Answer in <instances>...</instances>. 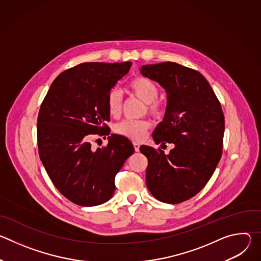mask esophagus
I'll use <instances>...</instances> for the list:
<instances>
[{
  "label": "esophagus",
  "mask_w": 261,
  "mask_h": 261,
  "mask_svg": "<svg viewBox=\"0 0 261 261\" xmlns=\"http://www.w3.org/2000/svg\"><path fill=\"white\" fill-rule=\"evenodd\" d=\"M133 145H134V150H135V152H138V151H139V147H140L139 143H138V142H133Z\"/></svg>",
  "instance_id": "34e87169"
}]
</instances>
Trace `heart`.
Masks as SVG:
<instances>
[{"label":"heart","mask_w":261,"mask_h":261,"mask_svg":"<svg viewBox=\"0 0 261 261\" xmlns=\"http://www.w3.org/2000/svg\"><path fill=\"white\" fill-rule=\"evenodd\" d=\"M128 87L132 94L147 104V109L152 115L158 116L161 114L160 105L156 102L159 95V89L154 82L145 77H136L129 83ZM106 103L109 115L114 118H118L122 111V95L118 89L111 90L108 93ZM150 127L151 124L147 121L128 120L118 124L115 130L120 135L139 141L144 138L146 131L150 129Z\"/></svg>","instance_id":"obj_1"}]
</instances>
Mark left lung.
<instances>
[{
  "label": "left lung",
  "mask_w": 261,
  "mask_h": 261,
  "mask_svg": "<svg viewBox=\"0 0 261 261\" xmlns=\"http://www.w3.org/2000/svg\"><path fill=\"white\" fill-rule=\"evenodd\" d=\"M143 76L167 95L163 121L153 139L173 143L169 154L143 145L147 158L145 182L152 195L175 204L196 195L213 175L222 155L224 115L208 82L193 69L172 62L143 65Z\"/></svg>",
  "instance_id": "1"
}]
</instances>
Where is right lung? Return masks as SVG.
<instances>
[{
    "label": "right lung",
    "instance_id": "1",
    "mask_svg": "<svg viewBox=\"0 0 261 261\" xmlns=\"http://www.w3.org/2000/svg\"><path fill=\"white\" fill-rule=\"evenodd\" d=\"M125 63H84L61 73L51 84L37 121L39 156L56 188L81 206L113 197L116 174L134 153L131 141L111 134L93 150L90 138L109 135L107 95L131 68Z\"/></svg>",
    "mask_w": 261,
    "mask_h": 261
}]
</instances>
